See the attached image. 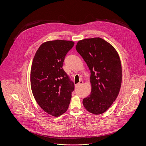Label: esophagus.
<instances>
[{"mask_svg": "<svg viewBox=\"0 0 146 146\" xmlns=\"http://www.w3.org/2000/svg\"><path fill=\"white\" fill-rule=\"evenodd\" d=\"M82 83H83L82 80H80V82H79L78 84H76V87H79L80 85H81L82 84Z\"/></svg>", "mask_w": 146, "mask_h": 146, "instance_id": "esophagus-1", "label": "esophagus"}]
</instances>
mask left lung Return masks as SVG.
I'll use <instances>...</instances> for the list:
<instances>
[{
    "label": "left lung",
    "mask_w": 146,
    "mask_h": 146,
    "mask_svg": "<svg viewBox=\"0 0 146 146\" xmlns=\"http://www.w3.org/2000/svg\"><path fill=\"white\" fill-rule=\"evenodd\" d=\"M76 50L90 70L91 93L83 99L85 108L94 115L104 113L119 94L122 81L119 56L114 47L98 37L79 40Z\"/></svg>",
    "instance_id": "1"
}]
</instances>
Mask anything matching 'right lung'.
I'll list each match as a JSON object with an SVG mask.
<instances>
[{
  "mask_svg": "<svg viewBox=\"0 0 146 146\" xmlns=\"http://www.w3.org/2000/svg\"><path fill=\"white\" fill-rule=\"evenodd\" d=\"M74 44L66 40L45 42L33 60L30 83L33 96L44 112L55 117L67 111L74 89V83L62 69L66 54Z\"/></svg>",
  "mask_w": 146,
  "mask_h": 146,
  "instance_id": "add662e5",
  "label": "right lung"
}]
</instances>
